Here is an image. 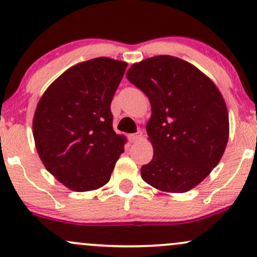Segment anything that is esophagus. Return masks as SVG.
<instances>
[{"instance_id":"esophagus-1","label":"esophagus","mask_w":257,"mask_h":257,"mask_svg":"<svg viewBox=\"0 0 257 257\" xmlns=\"http://www.w3.org/2000/svg\"><path fill=\"white\" fill-rule=\"evenodd\" d=\"M141 135H143V133L138 132V133H134V134H129L128 139H129V141H131V143H135V141H138L139 139L141 138Z\"/></svg>"}]
</instances>
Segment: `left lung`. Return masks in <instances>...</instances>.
Returning <instances> with one entry per match:
<instances>
[{
  "label": "left lung",
  "instance_id": "obj_1",
  "mask_svg": "<svg viewBox=\"0 0 257 257\" xmlns=\"http://www.w3.org/2000/svg\"><path fill=\"white\" fill-rule=\"evenodd\" d=\"M126 78L151 102L146 131L153 158L141 167V178L164 192H187L210 174L225 152V100L204 73L170 55L134 64Z\"/></svg>",
  "mask_w": 257,
  "mask_h": 257
}]
</instances>
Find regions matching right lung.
<instances>
[{"label": "right lung", "instance_id": "right-lung-1", "mask_svg": "<svg viewBox=\"0 0 257 257\" xmlns=\"http://www.w3.org/2000/svg\"><path fill=\"white\" fill-rule=\"evenodd\" d=\"M126 63L100 57L79 63L49 85L38 101L34 139L52 175L76 192L96 190L124 152L112 126L111 101Z\"/></svg>", "mask_w": 257, "mask_h": 257}]
</instances>
